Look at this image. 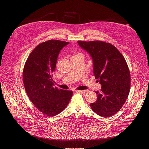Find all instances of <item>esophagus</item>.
Masks as SVG:
<instances>
[{"mask_svg":"<svg viewBox=\"0 0 149 149\" xmlns=\"http://www.w3.org/2000/svg\"><path fill=\"white\" fill-rule=\"evenodd\" d=\"M86 91L83 90V91H77L76 92H79V93H84L86 92Z\"/></svg>","mask_w":149,"mask_h":149,"instance_id":"1","label":"esophagus"}]
</instances>
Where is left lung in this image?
I'll list each match as a JSON object with an SVG mask.
<instances>
[{
	"label": "left lung",
	"mask_w": 149,
	"mask_h": 149,
	"mask_svg": "<svg viewBox=\"0 0 149 149\" xmlns=\"http://www.w3.org/2000/svg\"><path fill=\"white\" fill-rule=\"evenodd\" d=\"M93 61V73L101 85L95 91L97 100L91 104L92 111L107 118L118 112L130 92V74L123 55L111 43L101 41H78Z\"/></svg>",
	"instance_id": "left-lung-1"
}]
</instances>
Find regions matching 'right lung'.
I'll return each instance as SVG.
<instances>
[{
	"label": "right lung",
	"instance_id": "add662e5",
	"mask_svg": "<svg viewBox=\"0 0 149 149\" xmlns=\"http://www.w3.org/2000/svg\"><path fill=\"white\" fill-rule=\"evenodd\" d=\"M69 43L50 40L39 44L23 69V80L28 97L39 111L50 117L63 111L72 96L71 91L54 88L52 79L58 54Z\"/></svg>",
	"mask_w": 149,
	"mask_h": 149
}]
</instances>
